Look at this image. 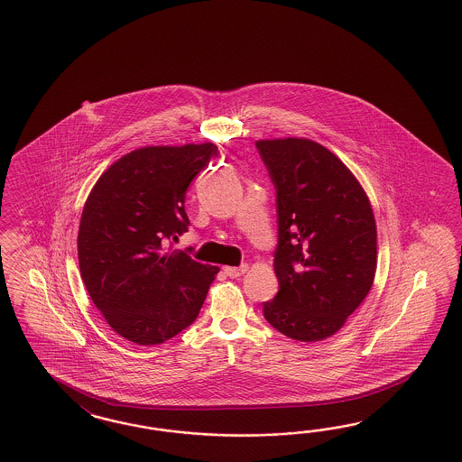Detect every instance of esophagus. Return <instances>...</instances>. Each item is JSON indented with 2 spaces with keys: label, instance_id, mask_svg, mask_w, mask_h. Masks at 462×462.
I'll return each mask as SVG.
<instances>
[{
  "label": "esophagus",
  "instance_id": "34e87169",
  "mask_svg": "<svg viewBox=\"0 0 462 462\" xmlns=\"http://www.w3.org/2000/svg\"><path fill=\"white\" fill-rule=\"evenodd\" d=\"M247 265H242V267H226L224 271H226V275L228 277H232V279H236V277H240V275H244L245 272H247Z\"/></svg>",
  "mask_w": 462,
  "mask_h": 462
}]
</instances>
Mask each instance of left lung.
Returning <instances> with one entry per match:
<instances>
[{"label": "left lung", "instance_id": "8db88e82", "mask_svg": "<svg viewBox=\"0 0 462 462\" xmlns=\"http://www.w3.org/2000/svg\"><path fill=\"white\" fill-rule=\"evenodd\" d=\"M277 189L275 299L263 315L283 336H334L367 297L377 269V228L356 175L309 138L257 140Z\"/></svg>", "mask_w": 462, "mask_h": 462}]
</instances>
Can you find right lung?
Masks as SVG:
<instances>
[{
  "instance_id": "1",
  "label": "right lung",
  "mask_w": 462,
  "mask_h": 462,
  "mask_svg": "<svg viewBox=\"0 0 462 462\" xmlns=\"http://www.w3.org/2000/svg\"><path fill=\"white\" fill-rule=\"evenodd\" d=\"M217 155L214 143L136 148L93 185L79 228V273L105 320L138 346H157L190 326L218 267L183 250L185 191Z\"/></svg>"
}]
</instances>
